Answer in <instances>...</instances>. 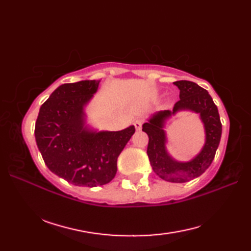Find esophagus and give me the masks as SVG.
Listing matches in <instances>:
<instances>
[{"mask_svg":"<svg viewBox=\"0 0 251 251\" xmlns=\"http://www.w3.org/2000/svg\"><path fill=\"white\" fill-rule=\"evenodd\" d=\"M142 124H143V121H142L141 119H138V120H136V121H135V123H134V125H135V127H136V129H137V130H140V129H141Z\"/></svg>","mask_w":251,"mask_h":251,"instance_id":"esophagus-1","label":"esophagus"}]
</instances>
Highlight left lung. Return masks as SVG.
<instances>
[{"label":"left lung","instance_id":"obj_1","mask_svg":"<svg viewBox=\"0 0 251 251\" xmlns=\"http://www.w3.org/2000/svg\"><path fill=\"white\" fill-rule=\"evenodd\" d=\"M180 89V100L175 103L173 112L162 111L153 115L152 119L142 125V130L149 136L148 156L151 166L159 178L176 183H183L193 180L210 166L220 143L222 124L219 112L210 95L206 89L191 81L174 82ZM188 108L201 114L205 124L206 143L202 152L188 163L176 162L170 158L164 149V133L161 129L163 121L179 109Z\"/></svg>","mask_w":251,"mask_h":251}]
</instances>
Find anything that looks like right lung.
<instances>
[{"label": "right lung", "instance_id": "obj_1", "mask_svg": "<svg viewBox=\"0 0 251 251\" xmlns=\"http://www.w3.org/2000/svg\"><path fill=\"white\" fill-rule=\"evenodd\" d=\"M100 81L63 84L42 104L35 123V140L50 172L78 186L109 183L115 177L117 157L135 134L92 132L83 127V106Z\"/></svg>", "mask_w": 251, "mask_h": 251}]
</instances>
